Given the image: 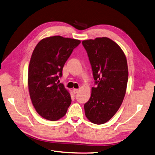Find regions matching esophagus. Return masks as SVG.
Here are the masks:
<instances>
[{
  "instance_id": "34e87169",
  "label": "esophagus",
  "mask_w": 155,
  "mask_h": 155,
  "mask_svg": "<svg viewBox=\"0 0 155 155\" xmlns=\"http://www.w3.org/2000/svg\"><path fill=\"white\" fill-rule=\"evenodd\" d=\"M73 93L74 94H77V93H78V92H79V90L78 89H73Z\"/></svg>"
}]
</instances>
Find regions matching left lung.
Returning <instances> with one entry per match:
<instances>
[{
  "label": "left lung",
  "instance_id": "8db88e82",
  "mask_svg": "<svg viewBox=\"0 0 155 155\" xmlns=\"http://www.w3.org/2000/svg\"><path fill=\"white\" fill-rule=\"evenodd\" d=\"M88 54L96 88H92L84 105L86 118L96 124L109 121L122 104L128 79L126 55L117 44L107 37L82 42Z\"/></svg>",
  "mask_w": 155,
  "mask_h": 155
}]
</instances>
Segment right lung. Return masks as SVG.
Listing matches in <instances>:
<instances>
[{
  "instance_id": "obj_1",
  "label": "right lung",
  "mask_w": 155,
  "mask_h": 155,
  "mask_svg": "<svg viewBox=\"0 0 155 155\" xmlns=\"http://www.w3.org/2000/svg\"><path fill=\"white\" fill-rule=\"evenodd\" d=\"M81 41L53 36L42 39L33 51L28 69L31 101L40 116L55 121L65 116L71 98L63 84H58L63 67Z\"/></svg>"
}]
</instances>
